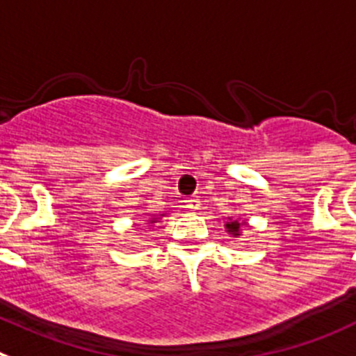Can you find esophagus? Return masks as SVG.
<instances>
[{"mask_svg":"<svg viewBox=\"0 0 356 356\" xmlns=\"http://www.w3.org/2000/svg\"><path fill=\"white\" fill-rule=\"evenodd\" d=\"M186 208H190V209H193V211H195V209L200 208V200L195 199V197H191V199L186 200Z\"/></svg>","mask_w":356,"mask_h":356,"instance_id":"34e87169","label":"esophagus"}]
</instances>
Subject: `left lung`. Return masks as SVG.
I'll return each mask as SVG.
<instances>
[{
  "label": "left lung",
  "mask_w": 356,
  "mask_h": 356,
  "mask_svg": "<svg viewBox=\"0 0 356 356\" xmlns=\"http://www.w3.org/2000/svg\"><path fill=\"white\" fill-rule=\"evenodd\" d=\"M245 222L242 220H236V218H231L229 216V222H225V229H227V233L233 234L234 238L240 236V233H242V229L245 227Z\"/></svg>",
  "instance_id": "8db88e82"
}]
</instances>
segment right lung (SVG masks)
<instances>
[{
  "label": "right lung",
  "mask_w": 356,
  "mask_h": 356,
  "mask_svg": "<svg viewBox=\"0 0 356 356\" xmlns=\"http://www.w3.org/2000/svg\"><path fill=\"white\" fill-rule=\"evenodd\" d=\"M161 216H163V215H161ZM157 218H159V216H154L152 220H150V224H152V222H157Z\"/></svg>",
  "instance_id": "add662e5"
}]
</instances>
